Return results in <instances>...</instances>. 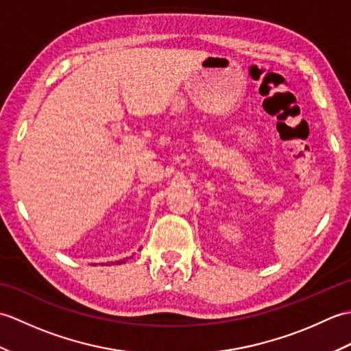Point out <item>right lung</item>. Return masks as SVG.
I'll list each match as a JSON object with an SVG mask.
<instances>
[{
  "label": "right lung",
  "mask_w": 351,
  "mask_h": 351,
  "mask_svg": "<svg viewBox=\"0 0 351 351\" xmlns=\"http://www.w3.org/2000/svg\"><path fill=\"white\" fill-rule=\"evenodd\" d=\"M126 259H128V258H125V259H119V261H116V263H110V264H102V265H114V264H123Z\"/></svg>",
  "instance_id": "obj_1"
}]
</instances>
